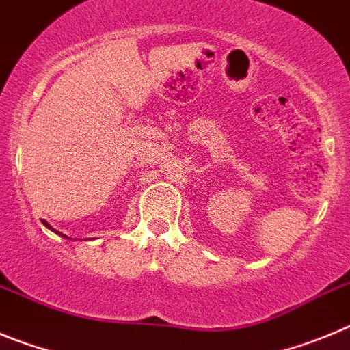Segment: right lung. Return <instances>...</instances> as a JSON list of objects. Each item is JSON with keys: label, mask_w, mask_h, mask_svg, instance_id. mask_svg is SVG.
<instances>
[{"label": "right lung", "mask_w": 350, "mask_h": 350, "mask_svg": "<svg viewBox=\"0 0 350 350\" xmlns=\"http://www.w3.org/2000/svg\"><path fill=\"white\" fill-rule=\"evenodd\" d=\"M42 223H43V225H45V226H46V228H49V230H52L53 234H57V235H61V237H64V239H69V237H68V235L61 234V232H57V230H55V228H52V226H50V225H49V223H46V221H45V219H42Z\"/></svg>", "instance_id": "1"}]
</instances>
